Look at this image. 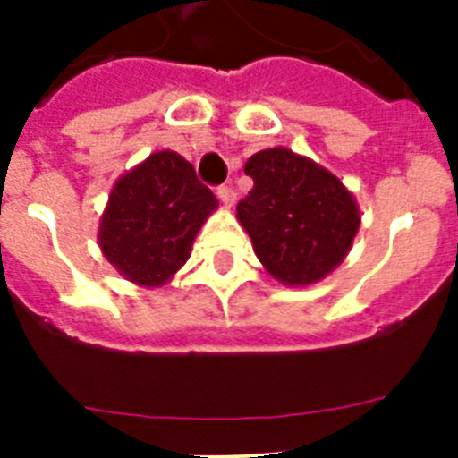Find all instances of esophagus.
<instances>
[{
  "label": "esophagus",
  "instance_id": "34e87169",
  "mask_svg": "<svg viewBox=\"0 0 458 458\" xmlns=\"http://www.w3.org/2000/svg\"><path fill=\"white\" fill-rule=\"evenodd\" d=\"M217 199H220L226 208H232V206L236 204V190H233L232 185H220V188H217Z\"/></svg>",
  "mask_w": 458,
  "mask_h": 458
}]
</instances>
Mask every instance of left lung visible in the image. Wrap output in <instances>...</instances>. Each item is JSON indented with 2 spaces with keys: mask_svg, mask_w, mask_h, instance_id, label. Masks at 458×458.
<instances>
[{
  "mask_svg": "<svg viewBox=\"0 0 458 458\" xmlns=\"http://www.w3.org/2000/svg\"><path fill=\"white\" fill-rule=\"evenodd\" d=\"M245 174L254 188L238 201L236 217L264 268L289 286L333 273L360 226L358 204L342 181L284 147L254 153Z\"/></svg>",
  "mask_w": 458,
  "mask_h": 458,
  "instance_id": "8db88e82",
  "label": "left lung"
}]
</instances>
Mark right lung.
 <instances>
[{"mask_svg":"<svg viewBox=\"0 0 458 458\" xmlns=\"http://www.w3.org/2000/svg\"><path fill=\"white\" fill-rule=\"evenodd\" d=\"M216 194L174 151H157L123 174L109 192L98 242L105 259L140 286H160L188 261Z\"/></svg>","mask_w":458,"mask_h":458,"instance_id":"add662e5","label":"right lung"}]
</instances>
